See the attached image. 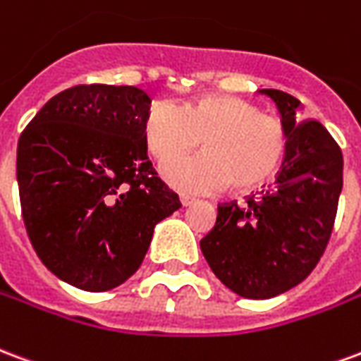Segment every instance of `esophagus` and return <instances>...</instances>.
Masks as SVG:
<instances>
[{
    "instance_id": "obj_1",
    "label": "esophagus",
    "mask_w": 361,
    "mask_h": 361,
    "mask_svg": "<svg viewBox=\"0 0 361 361\" xmlns=\"http://www.w3.org/2000/svg\"><path fill=\"white\" fill-rule=\"evenodd\" d=\"M180 202H183V206H192L196 202V198L190 196V194H180Z\"/></svg>"
}]
</instances>
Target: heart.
<instances>
[{"label": "heart", "mask_w": 361, "mask_h": 361, "mask_svg": "<svg viewBox=\"0 0 361 361\" xmlns=\"http://www.w3.org/2000/svg\"><path fill=\"white\" fill-rule=\"evenodd\" d=\"M142 134L149 154L161 163L202 144V154L163 167V177L188 192L219 190L227 184L235 192L254 190L275 177L286 155L281 121L236 96H202L180 107L157 99L146 111Z\"/></svg>", "instance_id": "obj_1"}]
</instances>
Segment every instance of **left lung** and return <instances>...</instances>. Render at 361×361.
<instances>
[{
	"mask_svg": "<svg viewBox=\"0 0 361 361\" xmlns=\"http://www.w3.org/2000/svg\"><path fill=\"white\" fill-rule=\"evenodd\" d=\"M281 113L286 155L275 183L244 206H217L200 248L223 285L265 300L300 285L327 248L343 190V152L319 121H300V99L262 90Z\"/></svg>",
	"mask_w": 361,
	"mask_h": 361,
	"instance_id": "1",
	"label": "left lung"
}]
</instances>
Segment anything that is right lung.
Instances as JSON below:
<instances>
[{"instance_id": "1", "label": "right lung", "mask_w": 361, "mask_h": 361, "mask_svg": "<svg viewBox=\"0 0 361 361\" xmlns=\"http://www.w3.org/2000/svg\"><path fill=\"white\" fill-rule=\"evenodd\" d=\"M149 104L136 86L80 84L51 97L18 138L28 238L42 264L76 288L123 285L155 225L180 207L148 159L142 125Z\"/></svg>"}]
</instances>
